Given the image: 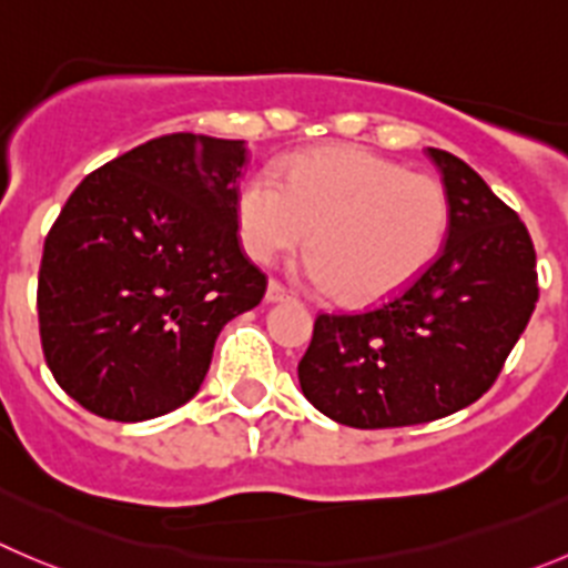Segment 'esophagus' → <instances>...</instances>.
I'll return each mask as SVG.
<instances>
[{
    "label": "esophagus",
    "mask_w": 568,
    "mask_h": 568,
    "mask_svg": "<svg viewBox=\"0 0 568 568\" xmlns=\"http://www.w3.org/2000/svg\"><path fill=\"white\" fill-rule=\"evenodd\" d=\"M287 298H290L287 287H284V284H278V281H270L267 293H264V301H267V304H278V301H287Z\"/></svg>",
    "instance_id": "obj_1"
}]
</instances>
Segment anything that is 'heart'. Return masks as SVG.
<instances>
[{
  "label": "heart",
  "instance_id": "obj_1",
  "mask_svg": "<svg viewBox=\"0 0 568 568\" xmlns=\"http://www.w3.org/2000/svg\"><path fill=\"white\" fill-rule=\"evenodd\" d=\"M449 194L365 148L334 144L293 155L284 183L253 172L236 192L242 247L258 264L310 240L301 275L351 306L404 293L449 234ZM313 236H308V231Z\"/></svg>",
  "mask_w": 568,
  "mask_h": 568
}]
</instances>
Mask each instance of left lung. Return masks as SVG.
<instances>
[{"instance_id": "8db88e82", "label": "left lung", "mask_w": 568, "mask_h": 568, "mask_svg": "<svg viewBox=\"0 0 568 568\" xmlns=\"http://www.w3.org/2000/svg\"><path fill=\"white\" fill-rule=\"evenodd\" d=\"M443 175L446 245L404 293L359 315H317L298 362L304 396L354 429L446 418L499 376L538 301L527 225L457 155L426 150Z\"/></svg>"}]
</instances>
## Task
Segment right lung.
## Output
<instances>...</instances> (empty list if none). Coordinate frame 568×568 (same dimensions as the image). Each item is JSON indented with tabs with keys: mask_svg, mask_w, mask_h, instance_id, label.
<instances>
[{
	"mask_svg": "<svg viewBox=\"0 0 568 568\" xmlns=\"http://www.w3.org/2000/svg\"><path fill=\"white\" fill-rule=\"evenodd\" d=\"M245 142L150 139L83 178L44 242L41 348L89 413L136 424L186 404L267 278L236 236Z\"/></svg>",
	"mask_w": 568,
	"mask_h": 568,
	"instance_id": "1",
	"label": "right lung"
}]
</instances>
